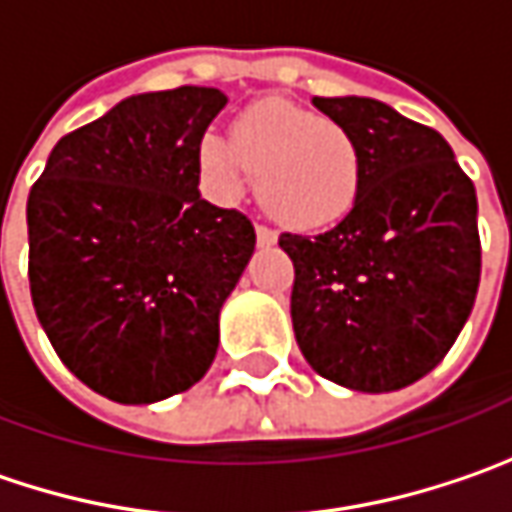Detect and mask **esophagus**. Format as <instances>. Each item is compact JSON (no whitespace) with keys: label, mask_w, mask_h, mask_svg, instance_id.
Instances as JSON below:
<instances>
[{"label":"esophagus","mask_w":512,"mask_h":512,"mask_svg":"<svg viewBox=\"0 0 512 512\" xmlns=\"http://www.w3.org/2000/svg\"><path fill=\"white\" fill-rule=\"evenodd\" d=\"M255 234H257V246H260V249H269V246H275V243H278V231H275V228L257 226Z\"/></svg>","instance_id":"esophagus-1"}]
</instances>
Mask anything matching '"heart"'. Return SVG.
<instances>
[{"label": "heart", "instance_id": "obj_1", "mask_svg": "<svg viewBox=\"0 0 512 512\" xmlns=\"http://www.w3.org/2000/svg\"><path fill=\"white\" fill-rule=\"evenodd\" d=\"M231 138L208 133L199 141V165L223 194H240L255 176L266 211L298 231L333 226L356 205L362 156L336 121L266 101L237 118Z\"/></svg>", "mask_w": 512, "mask_h": 512}]
</instances>
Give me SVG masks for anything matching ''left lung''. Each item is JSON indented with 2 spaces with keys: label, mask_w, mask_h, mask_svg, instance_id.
Here are the masks:
<instances>
[{
  "label": "left lung",
  "mask_w": 512,
  "mask_h": 512,
  "mask_svg": "<svg viewBox=\"0 0 512 512\" xmlns=\"http://www.w3.org/2000/svg\"><path fill=\"white\" fill-rule=\"evenodd\" d=\"M362 156L356 205L316 237L281 234L304 359L350 391L423 379L455 345L481 281L478 199L446 138L374 98H313Z\"/></svg>",
  "instance_id": "1"
}]
</instances>
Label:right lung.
I'll list each match as a JSON object with an SVG mask.
<instances>
[{
    "label": "right lung",
    "instance_id": "obj_1",
    "mask_svg": "<svg viewBox=\"0 0 512 512\" xmlns=\"http://www.w3.org/2000/svg\"><path fill=\"white\" fill-rule=\"evenodd\" d=\"M211 86L141 92L63 136L28 194V281L48 342L106 400L150 406L196 385L255 228L199 196Z\"/></svg>",
    "mask_w": 512,
    "mask_h": 512
}]
</instances>
